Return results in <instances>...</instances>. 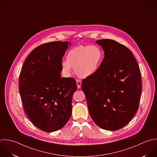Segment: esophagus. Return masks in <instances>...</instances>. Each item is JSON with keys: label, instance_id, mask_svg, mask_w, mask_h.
<instances>
[{"label": "esophagus", "instance_id": "esophagus-1", "mask_svg": "<svg viewBox=\"0 0 157 157\" xmlns=\"http://www.w3.org/2000/svg\"><path fill=\"white\" fill-rule=\"evenodd\" d=\"M76 84H77V87L78 89H80L81 87V81L79 79L76 80Z\"/></svg>", "mask_w": 157, "mask_h": 157}]
</instances>
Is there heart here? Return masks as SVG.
<instances>
[{
  "mask_svg": "<svg viewBox=\"0 0 157 157\" xmlns=\"http://www.w3.org/2000/svg\"><path fill=\"white\" fill-rule=\"evenodd\" d=\"M103 59V52L100 47L81 45L68 52L67 60H63L61 66L65 74L70 75L73 68L79 77L86 78L98 71Z\"/></svg>",
  "mask_w": 157,
  "mask_h": 157,
  "instance_id": "b5f03b06",
  "label": "heart"
}]
</instances>
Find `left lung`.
Returning <instances> with one entry per match:
<instances>
[{
  "mask_svg": "<svg viewBox=\"0 0 157 157\" xmlns=\"http://www.w3.org/2000/svg\"><path fill=\"white\" fill-rule=\"evenodd\" d=\"M96 43L101 46L105 57L98 71L82 80L81 88L95 124L115 131L125 127L138 109L141 73L136 60L126 46L110 39Z\"/></svg>",
  "mask_w": 157,
  "mask_h": 157,
  "instance_id": "8db88e82",
  "label": "left lung"
}]
</instances>
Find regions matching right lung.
<instances>
[{
	"label": "right lung",
	"mask_w": 157,
	"mask_h": 157,
	"mask_svg": "<svg viewBox=\"0 0 157 157\" xmlns=\"http://www.w3.org/2000/svg\"><path fill=\"white\" fill-rule=\"evenodd\" d=\"M68 41H52L34 49L26 58L19 76V93L32 123L46 132L63 128L72 112L76 81L62 78L63 56Z\"/></svg>",
	"instance_id": "1"
}]
</instances>
